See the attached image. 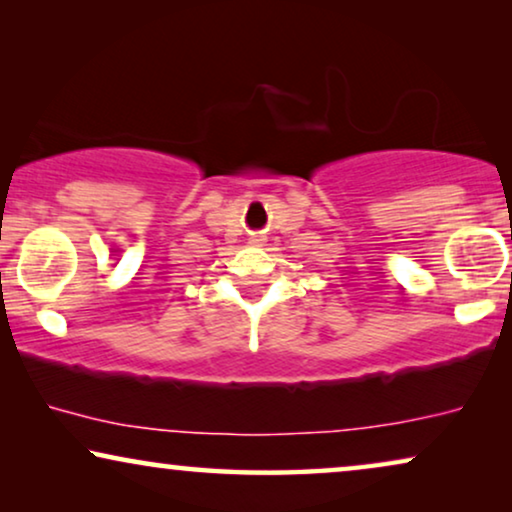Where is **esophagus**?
<instances>
[{"label": "esophagus", "instance_id": "obj_1", "mask_svg": "<svg viewBox=\"0 0 512 512\" xmlns=\"http://www.w3.org/2000/svg\"><path fill=\"white\" fill-rule=\"evenodd\" d=\"M251 242H258V244H261V242H263V237H261V235H254V237H251Z\"/></svg>", "mask_w": 512, "mask_h": 512}]
</instances>
